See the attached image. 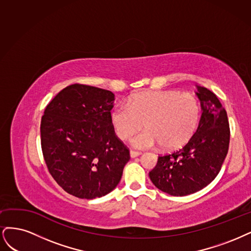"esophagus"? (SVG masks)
Instances as JSON below:
<instances>
[{
	"label": "esophagus",
	"mask_w": 251,
	"mask_h": 251,
	"mask_svg": "<svg viewBox=\"0 0 251 251\" xmlns=\"http://www.w3.org/2000/svg\"><path fill=\"white\" fill-rule=\"evenodd\" d=\"M140 154H141V152H139V151L130 150V156H131L132 158H134V157H136V156H139Z\"/></svg>",
	"instance_id": "esophagus-1"
}]
</instances>
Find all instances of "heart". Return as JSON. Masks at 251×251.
<instances>
[{"label": "heart", "mask_w": 251, "mask_h": 251, "mask_svg": "<svg viewBox=\"0 0 251 251\" xmlns=\"http://www.w3.org/2000/svg\"><path fill=\"white\" fill-rule=\"evenodd\" d=\"M200 117L201 104L196 96L156 91L133 95L128 104H118L110 120L121 140L131 137L145 125L146 130L131 140L136 148H153L160 144L165 150H176L196 132Z\"/></svg>", "instance_id": "1"}]
</instances>
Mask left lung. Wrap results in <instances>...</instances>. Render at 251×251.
Segmentation results:
<instances>
[{"label": "left lung", "instance_id": "obj_1", "mask_svg": "<svg viewBox=\"0 0 251 251\" xmlns=\"http://www.w3.org/2000/svg\"><path fill=\"white\" fill-rule=\"evenodd\" d=\"M202 114L196 132L184 146L159 155L149 177L157 189L172 196H187L211 183L220 172L229 146V123L217 96L197 86Z\"/></svg>", "mask_w": 251, "mask_h": 251}]
</instances>
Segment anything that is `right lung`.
I'll list each match as a JSON object with an SVG mask.
<instances>
[{
    "label": "right lung",
    "mask_w": 251,
    "mask_h": 251,
    "mask_svg": "<svg viewBox=\"0 0 251 251\" xmlns=\"http://www.w3.org/2000/svg\"><path fill=\"white\" fill-rule=\"evenodd\" d=\"M115 95L75 83L47 105L40 123L46 165L55 181L81 199L105 196L121 180L130 159L110 120Z\"/></svg>",
    "instance_id": "add662e5"
}]
</instances>
